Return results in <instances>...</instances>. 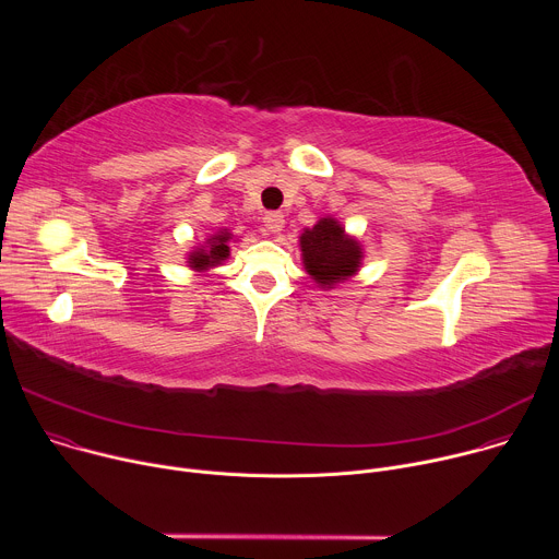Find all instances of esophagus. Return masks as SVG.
Segmentation results:
<instances>
[{"label":"esophagus","instance_id":"34e87169","mask_svg":"<svg viewBox=\"0 0 559 559\" xmlns=\"http://www.w3.org/2000/svg\"><path fill=\"white\" fill-rule=\"evenodd\" d=\"M263 223H265L267 231L276 234V231H281V229H283V225H285V216H283V212H267V214L263 216Z\"/></svg>","mask_w":559,"mask_h":559}]
</instances>
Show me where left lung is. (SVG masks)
I'll list each match as a JSON object with an SVG mask.
<instances>
[{"mask_svg":"<svg viewBox=\"0 0 559 559\" xmlns=\"http://www.w3.org/2000/svg\"><path fill=\"white\" fill-rule=\"evenodd\" d=\"M305 270L321 287H334L356 274L362 252L360 246L334 218H321L300 234Z\"/></svg>","mask_w":559,"mask_h":559,"instance_id":"obj_1","label":"left lung"}]
</instances>
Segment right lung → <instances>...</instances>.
I'll use <instances>...</instances> for the list:
<instances>
[{
	"label": "right lung",
	"mask_w": 559,
	"mask_h": 559,
	"mask_svg": "<svg viewBox=\"0 0 559 559\" xmlns=\"http://www.w3.org/2000/svg\"><path fill=\"white\" fill-rule=\"evenodd\" d=\"M227 241H229V231H218L214 234L212 238H207V246L205 248H199L197 252L190 254L188 263L190 267L194 270H207V267H214L218 265L221 261H225L229 257V248H227Z\"/></svg>",
	"instance_id": "right-lung-1"
}]
</instances>
